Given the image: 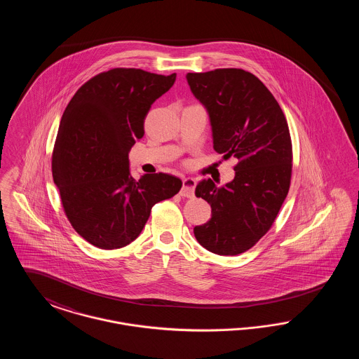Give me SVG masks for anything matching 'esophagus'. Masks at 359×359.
<instances>
[{"label":"esophagus","instance_id":"34e87169","mask_svg":"<svg viewBox=\"0 0 359 359\" xmlns=\"http://www.w3.org/2000/svg\"><path fill=\"white\" fill-rule=\"evenodd\" d=\"M195 187H196L195 179H192V177L183 179V187L180 189V195L184 198H192L195 194Z\"/></svg>","mask_w":359,"mask_h":359}]
</instances>
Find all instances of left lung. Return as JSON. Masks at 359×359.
Masks as SVG:
<instances>
[{
    "instance_id": "obj_1",
    "label": "left lung",
    "mask_w": 359,
    "mask_h": 359,
    "mask_svg": "<svg viewBox=\"0 0 359 359\" xmlns=\"http://www.w3.org/2000/svg\"><path fill=\"white\" fill-rule=\"evenodd\" d=\"M186 78L207 110L214 149L224 160H238L226 186L211 179L198 183L195 194L211 205V219L195 226L194 234L208 252L237 256L266 234L288 195V123L272 93L245 69L188 72Z\"/></svg>"
}]
</instances>
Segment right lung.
Segmentation results:
<instances>
[{
    "label": "right lung",
    "mask_w": 359,
    "mask_h": 359,
    "mask_svg": "<svg viewBox=\"0 0 359 359\" xmlns=\"http://www.w3.org/2000/svg\"><path fill=\"white\" fill-rule=\"evenodd\" d=\"M175 81L176 74L110 69L86 82L63 113L52 154L53 182L71 226L100 249L133 242L154 205L182 188V180L168 173L133 179L128 157L144 136L152 103Z\"/></svg>",
    "instance_id": "1"
}]
</instances>
